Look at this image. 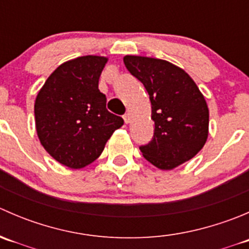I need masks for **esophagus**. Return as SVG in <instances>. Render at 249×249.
<instances>
[{
    "label": "esophagus",
    "mask_w": 249,
    "mask_h": 249,
    "mask_svg": "<svg viewBox=\"0 0 249 249\" xmlns=\"http://www.w3.org/2000/svg\"><path fill=\"white\" fill-rule=\"evenodd\" d=\"M124 122L126 123V124H129L130 123V120H131V114H130V113H126V114H124Z\"/></svg>",
    "instance_id": "obj_1"
}]
</instances>
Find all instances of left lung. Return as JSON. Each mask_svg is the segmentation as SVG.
<instances>
[{
	"label": "left lung",
	"instance_id": "1",
	"mask_svg": "<svg viewBox=\"0 0 249 249\" xmlns=\"http://www.w3.org/2000/svg\"><path fill=\"white\" fill-rule=\"evenodd\" d=\"M124 64L144 85L152 105L154 136L140 147L144 159L165 171L189 161L205 145L210 123L207 102L196 83L166 60L125 55Z\"/></svg>",
	"mask_w": 249,
	"mask_h": 249
}]
</instances>
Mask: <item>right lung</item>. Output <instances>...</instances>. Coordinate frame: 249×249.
Segmentation results:
<instances>
[{
  "mask_svg": "<svg viewBox=\"0 0 249 249\" xmlns=\"http://www.w3.org/2000/svg\"><path fill=\"white\" fill-rule=\"evenodd\" d=\"M108 57L85 55L60 65L35 101V124L48 154L70 169H83L101 155L124 120L106 108L99 79Z\"/></svg>",
  "mask_w": 249,
  "mask_h": 249,
  "instance_id": "right-lung-1",
  "label": "right lung"
}]
</instances>
